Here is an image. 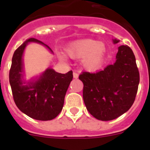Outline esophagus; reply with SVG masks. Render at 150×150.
I'll use <instances>...</instances> for the list:
<instances>
[{
    "instance_id": "esophagus-1",
    "label": "esophagus",
    "mask_w": 150,
    "mask_h": 150,
    "mask_svg": "<svg viewBox=\"0 0 150 150\" xmlns=\"http://www.w3.org/2000/svg\"><path fill=\"white\" fill-rule=\"evenodd\" d=\"M73 76H74V79H77L78 76H79V74L76 72H74V74H73Z\"/></svg>"
}]
</instances>
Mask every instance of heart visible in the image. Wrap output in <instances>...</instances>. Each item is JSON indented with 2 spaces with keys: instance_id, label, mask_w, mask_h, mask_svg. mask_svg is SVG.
Listing matches in <instances>:
<instances>
[{
  "instance_id": "heart-1",
  "label": "heart",
  "mask_w": 150,
  "mask_h": 150,
  "mask_svg": "<svg viewBox=\"0 0 150 150\" xmlns=\"http://www.w3.org/2000/svg\"><path fill=\"white\" fill-rule=\"evenodd\" d=\"M67 55L74 59H80L85 68L95 70L103 62L106 52L104 43L92 39L74 41L65 49Z\"/></svg>"
}]
</instances>
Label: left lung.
<instances>
[{
  "label": "left lung",
  "instance_id": "1",
  "mask_svg": "<svg viewBox=\"0 0 150 150\" xmlns=\"http://www.w3.org/2000/svg\"><path fill=\"white\" fill-rule=\"evenodd\" d=\"M113 43L120 40H112ZM116 62L96 73L83 72V97L90 114L97 120H115L128 110L134 102L140 74L132 49L118 48Z\"/></svg>",
  "mask_w": 150,
  "mask_h": 150
}]
</instances>
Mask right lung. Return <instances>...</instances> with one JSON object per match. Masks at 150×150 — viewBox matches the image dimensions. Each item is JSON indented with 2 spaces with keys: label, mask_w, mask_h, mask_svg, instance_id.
Here are the masks:
<instances>
[{
  "label": "right lung",
  "mask_w": 150,
  "mask_h": 150,
  "mask_svg": "<svg viewBox=\"0 0 150 150\" xmlns=\"http://www.w3.org/2000/svg\"><path fill=\"white\" fill-rule=\"evenodd\" d=\"M29 43L43 45L53 53L47 45L35 38L28 39L16 50L9 74L13 99L18 109L29 117L41 121L53 120L63 108L73 72L70 71L64 74L47 68L38 78L25 81L22 57Z\"/></svg>",
  "instance_id": "add662e5"
}]
</instances>
